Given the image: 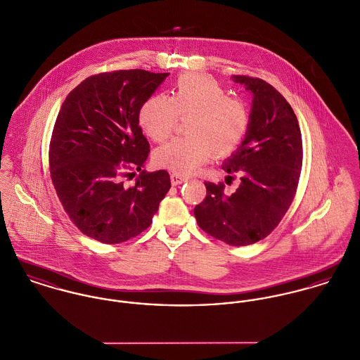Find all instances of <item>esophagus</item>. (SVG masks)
<instances>
[{
  "label": "esophagus",
  "instance_id": "1",
  "mask_svg": "<svg viewBox=\"0 0 360 360\" xmlns=\"http://www.w3.org/2000/svg\"><path fill=\"white\" fill-rule=\"evenodd\" d=\"M170 181H172V186H179V184H181V183H184V181H187V177H184V176H180V174H170Z\"/></svg>",
  "mask_w": 360,
  "mask_h": 360
}]
</instances>
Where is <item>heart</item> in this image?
<instances>
[{
  "instance_id": "b5f03b06",
  "label": "heart",
  "mask_w": 360,
  "mask_h": 360,
  "mask_svg": "<svg viewBox=\"0 0 360 360\" xmlns=\"http://www.w3.org/2000/svg\"><path fill=\"white\" fill-rule=\"evenodd\" d=\"M188 117V136L177 137L156 150L158 166L176 174H188L205 163L212 154H233L244 141L251 115L247 103L205 75L180 77L172 97L155 94L143 103L139 122L144 133L156 143L169 139L179 119Z\"/></svg>"
}]
</instances>
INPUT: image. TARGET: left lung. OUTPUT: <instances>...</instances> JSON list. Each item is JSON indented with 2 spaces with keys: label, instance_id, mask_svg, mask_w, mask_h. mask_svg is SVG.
<instances>
[{
  "label": "left lung",
  "instance_id": "obj_1",
  "mask_svg": "<svg viewBox=\"0 0 360 360\" xmlns=\"http://www.w3.org/2000/svg\"><path fill=\"white\" fill-rule=\"evenodd\" d=\"M233 79L254 96L248 133L223 165L226 183L238 174L240 186L226 194L223 183L205 181V200L194 214L213 238L244 247L267 237L292 204L302 169V136L291 105L273 86L244 75Z\"/></svg>",
  "mask_w": 360,
  "mask_h": 360
}]
</instances>
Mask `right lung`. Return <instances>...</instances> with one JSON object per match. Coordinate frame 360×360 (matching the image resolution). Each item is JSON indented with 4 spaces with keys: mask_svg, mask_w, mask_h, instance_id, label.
<instances>
[{
    "mask_svg": "<svg viewBox=\"0 0 360 360\" xmlns=\"http://www.w3.org/2000/svg\"><path fill=\"white\" fill-rule=\"evenodd\" d=\"M169 73L143 69L94 75L62 103L50 141L56 195L73 224L103 244L124 243L150 227L170 188L166 170H143L150 143L139 113ZM141 172L127 189L122 177Z\"/></svg>",
    "mask_w": 360,
    "mask_h": 360,
    "instance_id": "right-lung-1",
    "label": "right lung"
}]
</instances>
